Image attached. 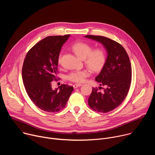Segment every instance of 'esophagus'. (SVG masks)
I'll return each mask as SVG.
<instances>
[{
    "label": "esophagus",
    "mask_w": 155,
    "mask_h": 155,
    "mask_svg": "<svg viewBox=\"0 0 155 155\" xmlns=\"http://www.w3.org/2000/svg\"><path fill=\"white\" fill-rule=\"evenodd\" d=\"M82 86V84H74V85H73V86H74V88L78 87H80V86Z\"/></svg>",
    "instance_id": "esophagus-1"
}]
</instances>
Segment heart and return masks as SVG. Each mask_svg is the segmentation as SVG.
<instances>
[{
	"label": "heart",
	"instance_id": "obj_1",
	"mask_svg": "<svg viewBox=\"0 0 155 155\" xmlns=\"http://www.w3.org/2000/svg\"><path fill=\"white\" fill-rule=\"evenodd\" d=\"M74 52L80 59H84V63L90 69L94 71L101 70L105 62L106 56L102 49L93 50V47L85 42L78 41L72 47ZM61 62V55L58 57V63ZM90 75V72L87 70L75 71L71 72L68 75V79L76 83H82L85 81L87 77Z\"/></svg>",
	"mask_w": 155,
	"mask_h": 155
}]
</instances>
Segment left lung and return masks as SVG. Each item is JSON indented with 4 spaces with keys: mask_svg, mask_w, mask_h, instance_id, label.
Wrapping results in <instances>:
<instances>
[{
    "mask_svg": "<svg viewBox=\"0 0 155 155\" xmlns=\"http://www.w3.org/2000/svg\"><path fill=\"white\" fill-rule=\"evenodd\" d=\"M85 37L101 43L107 52L104 67L95 80L100 83L93 87L88 105L94 111L107 113L118 107L126 98L131 83L130 62L123 47L105 37L87 35ZM103 89V92L99 90Z\"/></svg>",
    "mask_w": 155,
    "mask_h": 155,
    "instance_id": "obj_1",
    "label": "left lung"
}]
</instances>
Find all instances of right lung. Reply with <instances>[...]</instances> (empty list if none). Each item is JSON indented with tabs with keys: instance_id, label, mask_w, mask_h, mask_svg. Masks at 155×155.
Segmentation results:
<instances>
[{
	"instance_id": "1",
	"label": "right lung",
	"mask_w": 155,
	"mask_h": 155,
	"mask_svg": "<svg viewBox=\"0 0 155 155\" xmlns=\"http://www.w3.org/2000/svg\"><path fill=\"white\" fill-rule=\"evenodd\" d=\"M69 37H47L30 49L25 59L22 78L26 91L32 102L43 111H60L74 90L73 86L64 84L55 90L51 87V81L57 80L61 49Z\"/></svg>"
}]
</instances>
